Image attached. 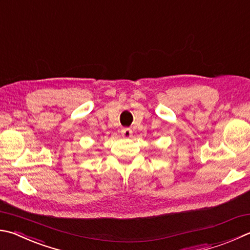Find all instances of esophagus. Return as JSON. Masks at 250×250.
Segmentation results:
<instances>
[{"instance_id":"esophagus-1","label":"esophagus","mask_w":250,"mask_h":250,"mask_svg":"<svg viewBox=\"0 0 250 250\" xmlns=\"http://www.w3.org/2000/svg\"><path fill=\"white\" fill-rule=\"evenodd\" d=\"M121 134L124 138H126V139L131 138V135H132V130L130 128H124L121 130Z\"/></svg>"}]
</instances>
